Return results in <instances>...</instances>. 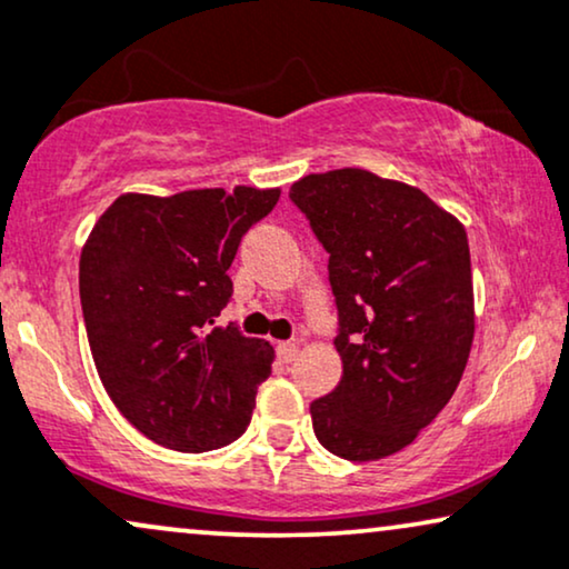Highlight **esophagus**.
Wrapping results in <instances>:
<instances>
[{
	"instance_id": "1",
	"label": "esophagus",
	"mask_w": 569,
	"mask_h": 569,
	"mask_svg": "<svg viewBox=\"0 0 569 569\" xmlns=\"http://www.w3.org/2000/svg\"><path fill=\"white\" fill-rule=\"evenodd\" d=\"M278 359L280 362H293V359H297V355H299V347L293 341H283V343H278Z\"/></svg>"
}]
</instances>
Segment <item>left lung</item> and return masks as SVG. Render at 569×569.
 Returning <instances> with one entry per match:
<instances>
[{
  "label": "left lung",
  "instance_id": "left-lung-1",
  "mask_svg": "<svg viewBox=\"0 0 569 569\" xmlns=\"http://www.w3.org/2000/svg\"><path fill=\"white\" fill-rule=\"evenodd\" d=\"M289 199L328 251L343 376L309 405L318 441L349 462L397 455L449 405L470 357V247L426 193L368 170L307 176Z\"/></svg>",
  "mask_w": 569,
  "mask_h": 569
}]
</instances>
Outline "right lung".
Instances as JSON below:
<instances>
[{
	"label": "right lung",
	"instance_id": "obj_1",
	"mask_svg": "<svg viewBox=\"0 0 569 569\" xmlns=\"http://www.w3.org/2000/svg\"><path fill=\"white\" fill-rule=\"evenodd\" d=\"M278 189L126 193L86 241L78 289L99 378L136 430L176 451H212L249 426L272 347L214 328L228 276Z\"/></svg>",
	"mask_w": 569,
	"mask_h": 569
}]
</instances>
